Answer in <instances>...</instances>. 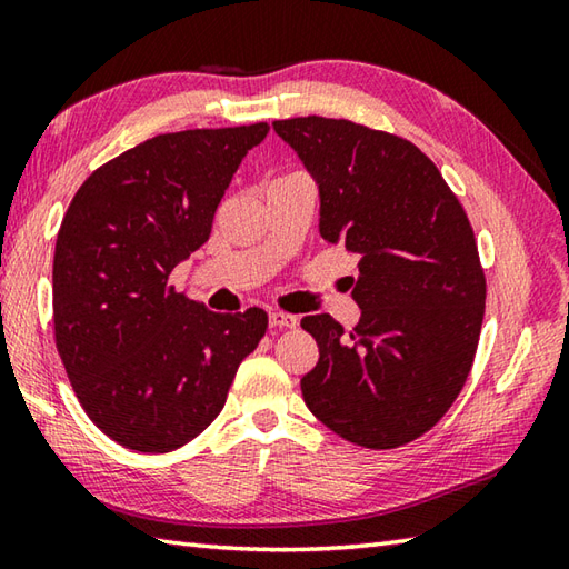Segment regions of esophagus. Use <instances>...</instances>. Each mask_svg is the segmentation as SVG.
Returning a JSON list of instances; mask_svg holds the SVG:
<instances>
[{"mask_svg": "<svg viewBox=\"0 0 569 569\" xmlns=\"http://www.w3.org/2000/svg\"><path fill=\"white\" fill-rule=\"evenodd\" d=\"M269 322H271V328H298V318L291 316V312H283V310H271Z\"/></svg>", "mask_w": 569, "mask_h": 569, "instance_id": "obj_1", "label": "esophagus"}]
</instances>
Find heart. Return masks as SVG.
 Here are the masks:
<instances>
[{"label": "heart", "instance_id": "1", "mask_svg": "<svg viewBox=\"0 0 569 569\" xmlns=\"http://www.w3.org/2000/svg\"><path fill=\"white\" fill-rule=\"evenodd\" d=\"M291 176H300V173H291ZM291 176H283V178H291Z\"/></svg>", "mask_w": 569, "mask_h": 569}]
</instances>
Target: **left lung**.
Returning a JSON list of instances; mask_svg holds the SVG:
<instances>
[{"label":"left lung","mask_w":569,"mask_h":569,"mask_svg":"<svg viewBox=\"0 0 569 569\" xmlns=\"http://www.w3.org/2000/svg\"><path fill=\"white\" fill-rule=\"evenodd\" d=\"M320 186V234L357 253L352 330L306 316L320 359L300 379L322 426L367 450L418 440L475 365L487 276L469 217L426 153L349 119H276Z\"/></svg>","instance_id":"1"}]
</instances>
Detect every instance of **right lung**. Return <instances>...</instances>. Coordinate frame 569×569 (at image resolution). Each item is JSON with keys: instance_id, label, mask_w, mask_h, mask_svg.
I'll return each instance as SVG.
<instances>
[{"instance_id": "1", "label": "right lung", "mask_w": 569, "mask_h": 569, "mask_svg": "<svg viewBox=\"0 0 569 569\" xmlns=\"http://www.w3.org/2000/svg\"><path fill=\"white\" fill-rule=\"evenodd\" d=\"M269 124L159 134L92 171L53 253V337L84 413L107 438L163 455L224 408L261 308L220 316L168 283L210 239L214 210Z\"/></svg>"}]
</instances>
